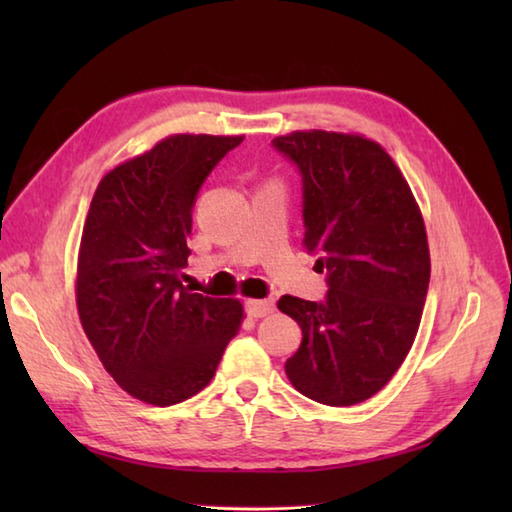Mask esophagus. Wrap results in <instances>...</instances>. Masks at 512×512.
<instances>
[{
    "mask_svg": "<svg viewBox=\"0 0 512 512\" xmlns=\"http://www.w3.org/2000/svg\"><path fill=\"white\" fill-rule=\"evenodd\" d=\"M273 308H275L273 299H250V301H246V312H248V317H253V319L266 317V314L273 312Z\"/></svg>",
    "mask_w": 512,
    "mask_h": 512,
    "instance_id": "1",
    "label": "esophagus"
}]
</instances>
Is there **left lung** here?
I'll return each mask as SVG.
<instances>
[{"label":"left lung","instance_id":"1","mask_svg":"<svg viewBox=\"0 0 512 512\" xmlns=\"http://www.w3.org/2000/svg\"><path fill=\"white\" fill-rule=\"evenodd\" d=\"M273 147L299 171L303 246L328 284L321 301L277 303L303 334L286 374L303 396L350 407L389 383L416 339L431 275L422 215L372 140L314 129Z\"/></svg>","mask_w":512,"mask_h":512}]
</instances>
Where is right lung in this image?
<instances>
[{
	"label": "right lung",
	"mask_w": 512,
	"mask_h": 512,
	"mask_svg": "<svg viewBox=\"0 0 512 512\" xmlns=\"http://www.w3.org/2000/svg\"><path fill=\"white\" fill-rule=\"evenodd\" d=\"M242 136H171L112 169L83 226L76 275L81 325L127 394L169 407L215 376L242 325V303L180 284L193 204Z\"/></svg>",
	"instance_id": "add662e5"
}]
</instances>
